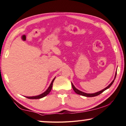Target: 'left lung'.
<instances>
[{"instance_id": "1", "label": "left lung", "mask_w": 126, "mask_h": 126, "mask_svg": "<svg viewBox=\"0 0 126 126\" xmlns=\"http://www.w3.org/2000/svg\"><path fill=\"white\" fill-rule=\"evenodd\" d=\"M116 72L115 73V77H116ZM114 79L113 80V81H112V82L110 83V85H109L108 86L106 87V88H105L104 89H103L101 91H99V92H98L97 93H93V94H87V93H83L82 92H81V91H80L79 90H78L77 89H76L75 87H74V86L73 85V84L72 83V87L73 89V90L77 94H79V95H83V96H87V97H93V96H97L98 95H99L100 94H101L102 93H103L104 91L106 90V89H109V87H110L112 85V84L113 83V82H114Z\"/></svg>"}]
</instances>
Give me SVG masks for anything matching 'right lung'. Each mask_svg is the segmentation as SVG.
Returning a JSON list of instances; mask_svg holds the SVG:
<instances>
[{
	"instance_id": "right-lung-1",
	"label": "right lung",
	"mask_w": 126,
	"mask_h": 126,
	"mask_svg": "<svg viewBox=\"0 0 126 126\" xmlns=\"http://www.w3.org/2000/svg\"><path fill=\"white\" fill-rule=\"evenodd\" d=\"M54 79H55V78H54L52 80V82H51L50 85L49 86V87H48V89L45 91L44 93H43V94H41L40 95H37V96H26L27 98H28V99H40V98H43L46 95H47L52 90V86H53V81Z\"/></svg>"
}]
</instances>
